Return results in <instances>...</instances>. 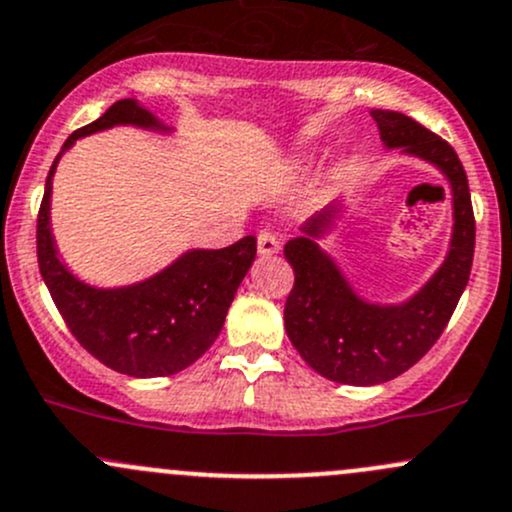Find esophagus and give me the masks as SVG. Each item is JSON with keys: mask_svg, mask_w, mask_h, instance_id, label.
Here are the masks:
<instances>
[{"mask_svg": "<svg viewBox=\"0 0 512 512\" xmlns=\"http://www.w3.org/2000/svg\"><path fill=\"white\" fill-rule=\"evenodd\" d=\"M278 249H281V239H278L273 231L263 229L261 234H258V254L273 256V254H278Z\"/></svg>", "mask_w": 512, "mask_h": 512, "instance_id": "1", "label": "esophagus"}]
</instances>
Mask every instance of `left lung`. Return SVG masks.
Segmentation results:
<instances>
[{
  "label": "left lung",
  "mask_w": 512,
  "mask_h": 512,
  "mask_svg": "<svg viewBox=\"0 0 512 512\" xmlns=\"http://www.w3.org/2000/svg\"><path fill=\"white\" fill-rule=\"evenodd\" d=\"M387 147L421 157L444 172L453 194L451 249L431 281L407 303H367L350 288L335 261L318 246L333 226L337 207H328L303 226V236L286 244L295 283L283 320L293 347L325 379L370 387L399 377L434 347L449 325L471 276L476 219L466 170L456 150L397 110H372Z\"/></svg>",
  "instance_id": "left-lung-1"
}]
</instances>
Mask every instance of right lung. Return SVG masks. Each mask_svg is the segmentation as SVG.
<instances>
[{
	"label": "right lung",
	"instance_id": "add662e5",
	"mask_svg": "<svg viewBox=\"0 0 512 512\" xmlns=\"http://www.w3.org/2000/svg\"><path fill=\"white\" fill-rule=\"evenodd\" d=\"M113 125L170 130L138 100L110 105L98 120L76 130L63 150L83 135ZM59 152V157L63 155ZM36 219L39 271L73 337L110 370L128 377H167L197 362L224 328L226 313L256 258V239L244 236L226 249H192L147 281L123 288H93L78 281L56 254L49 226L51 179Z\"/></svg>",
	"mask_w": 512,
	"mask_h": 512
}]
</instances>
